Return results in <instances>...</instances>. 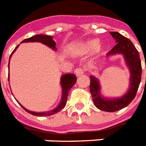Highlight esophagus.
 <instances>
[{
    "label": "esophagus",
    "mask_w": 146,
    "mask_h": 146,
    "mask_svg": "<svg viewBox=\"0 0 146 146\" xmlns=\"http://www.w3.org/2000/svg\"><path fill=\"white\" fill-rule=\"evenodd\" d=\"M84 69H82L81 68H78L75 70V74L77 75V77H80L82 74H84Z\"/></svg>",
    "instance_id": "34e87169"
}]
</instances>
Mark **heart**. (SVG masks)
<instances>
[{"label": "heart", "instance_id": "obj_1", "mask_svg": "<svg viewBox=\"0 0 146 146\" xmlns=\"http://www.w3.org/2000/svg\"><path fill=\"white\" fill-rule=\"evenodd\" d=\"M100 42L98 39H91L84 43L82 48V50L84 53H90L94 50H96L97 54H99L102 51V46L99 45Z\"/></svg>", "mask_w": 146, "mask_h": 146}]
</instances>
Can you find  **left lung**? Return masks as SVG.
Returning a JSON list of instances; mask_svg holds the SVG:
<instances>
[{"label":"left lung","mask_w":146,"mask_h":146,"mask_svg":"<svg viewBox=\"0 0 146 146\" xmlns=\"http://www.w3.org/2000/svg\"><path fill=\"white\" fill-rule=\"evenodd\" d=\"M110 33L115 40L116 44L107 54L106 58L108 60L110 56L117 54L123 56L130 72L129 88L121 97H104L101 93L102 86L98 78L90 75V90L94 104L98 109L106 112H115L127 107L135 98L141 81L142 66L139 52L129 38L118 32H110Z\"/></svg>","instance_id":"8db88e82"}]
</instances>
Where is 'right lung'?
I'll use <instances>...</instances> for the list:
<instances>
[{
  "label": "right lung",
  "instance_id": "obj_1",
  "mask_svg": "<svg viewBox=\"0 0 146 146\" xmlns=\"http://www.w3.org/2000/svg\"><path fill=\"white\" fill-rule=\"evenodd\" d=\"M24 42H40L42 44H44V45H46L50 48L53 49L54 50L56 51V42H54V39H53V36H48V35H44V34H38L36 35V36H33L31 37V38H26L25 40H23L21 43ZM19 45H17L16 48L14 49L12 54H11L10 56H9V65H8V67H9V61H10V59L13 56V54L15 53V51L16 50V49L19 48ZM8 80H9V78H8ZM76 81H77V77H76L75 74H62L61 76V78H60V84H61V87H62V97H61V99H60V102L59 104L57 107L54 109L51 110H49V111L47 112H41V113H38V112H33L31 111L27 110V108H25L24 106H22L21 104L19 103L18 101L17 102L21 105V108L25 110V111L29 113L30 114H32L33 115H36V116H47V115H54V114L56 113L60 112L62 108H64L66 104V102H67V98H68V92L70 91V90L72 89V87L75 84ZM13 94V93H12Z\"/></svg>",
  "mask_w": 146,
  "mask_h": 146
}]
</instances>
